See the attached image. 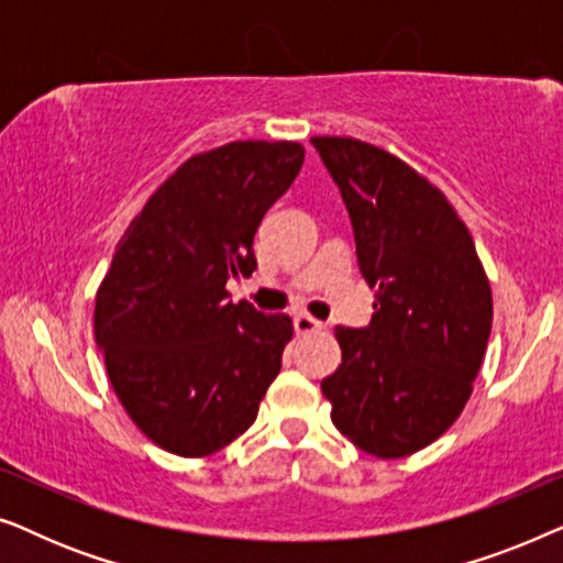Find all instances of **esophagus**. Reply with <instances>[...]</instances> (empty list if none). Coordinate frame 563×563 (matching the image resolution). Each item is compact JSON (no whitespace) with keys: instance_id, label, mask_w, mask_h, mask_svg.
<instances>
[{"instance_id":"34e87169","label":"esophagus","mask_w":563,"mask_h":563,"mask_svg":"<svg viewBox=\"0 0 563 563\" xmlns=\"http://www.w3.org/2000/svg\"><path fill=\"white\" fill-rule=\"evenodd\" d=\"M291 322H295V333H297V335L314 333V330L322 328V322L314 320L312 314H307V312H297L295 320H291Z\"/></svg>"}]
</instances>
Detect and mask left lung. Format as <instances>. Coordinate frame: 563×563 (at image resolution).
I'll list each match as a JSON object with an SVG mask.
<instances>
[{
	"mask_svg": "<svg viewBox=\"0 0 563 563\" xmlns=\"http://www.w3.org/2000/svg\"><path fill=\"white\" fill-rule=\"evenodd\" d=\"M349 210L374 291L366 328H335L343 364L322 379L333 426L361 451L399 459L464 410L492 330V291L472 235L405 161L353 137H312Z\"/></svg>",
	"mask_w": 563,
	"mask_h": 563,
	"instance_id": "obj_1",
	"label": "left lung"
}]
</instances>
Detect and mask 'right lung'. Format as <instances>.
Masks as SVG:
<instances>
[{
    "mask_svg": "<svg viewBox=\"0 0 563 563\" xmlns=\"http://www.w3.org/2000/svg\"><path fill=\"white\" fill-rule=\"evenodd\" d=\"M299 143L238 141L189 158L130 222L97 291L95 335L122 407L153 443L207 456L253 426L291 338L287 314L230 302L253 235L297 179Z\"/></svg>",
    "mask_w": 563,
    "mask_h": 563,
    "instance_id": "right-lung-1",
    "label": "right lung"
}]
</instances>
